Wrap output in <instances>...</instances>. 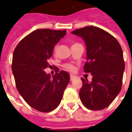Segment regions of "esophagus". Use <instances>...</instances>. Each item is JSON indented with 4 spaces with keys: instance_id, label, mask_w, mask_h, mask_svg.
Wrapping results in <instances>:
<instances>
[{
    "instance_id": "esophagus-1",
    "label": "esophagus",
    "mask_w": 132,
    "mask_h": 132,
    "mask_svg": "<svg viewBox=\"0 0 132 132\" xmlns=\"http://www.w3.org/2000/svg\"><path fill=\"white\" fill-rule=\"evenodd\" d=\"M76 77H77L75 76V75H70V81H73L75 79H76Z\"/></svg>"
}]
</instances>
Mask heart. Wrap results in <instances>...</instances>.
<instances>
[{"mask_svg":"<svg viewBox=\"0 0 132 132\" xmlns=\"http://www.w3.org/2000/svg\"><path fill=\"white\" fill-rule=\"evenodd\" d=\"M57 46H55V48H54V51L55 52L56 50H57ZM64 68L66 69V70H68V71H70V72H73L75 70V66H73V65H72V64H65V65H64Z\"/></svg>","mask_w":132,"mask_h":132,"instance_id":"1","label":"heart"}]
</instances>
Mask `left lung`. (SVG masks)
Here are the masks:
<instances>
[{"mask_svg": "<svg viewBox=\"0 0 132 132\" xmlns=\"http://www.w3.org/2000/svg\"><path fill=\"white\" fill-rule=\"evenodd\" d=\"M71 33L84 40L87 58L84 72L92 75L90 82L81 78V101L88 109L103 110L111 104L121 90L125 70L122 48L114 37L96 27L87 26Z\"/></svg>", "mask_w": 132, "mask_h": 132, "instance_id": "obj_1", "label": "left lung"}]
</instances>
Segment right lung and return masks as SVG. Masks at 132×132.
<instances>
[{
  "instance_id": "1",
  "label": "right lung",
  "mask_w": 132,
  "mask_h": 132,
  "mask_svg": "<svg viewBox=\"0 0 132 132\" xmlns=\"http://www.w3.org/2000/svg\"><path fill=\"white\" fill-rule=\"evenodd\" d=\"M66 34V30L42 29L31 32L15 47L12 72L17 90L33 108L48 112L60 105L64 91L70 81L68 72L61 70L53 77L44 69L54 46Z\"/></svg>"
}]
</instances>
